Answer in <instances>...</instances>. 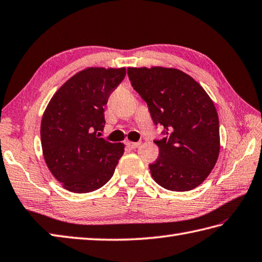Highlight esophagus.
<instances>
[{
    "label": "esophagus",
    "instance_id": "esophagus-1",
    "mask_svg": "<svg viewBox=\"0 0 262 262\" xmlns=\"http://www.w3.org/2000/svg\"><path fill=\"white\" fill-rule=\"evenodd\" d=\"M126 144H127V146H128V147H130V148H136V147H138V146L141 145V142H127Z\"/></svg>",
    "mask_w": 262,
    "mask_h": 262
}]
</instances>
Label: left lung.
<instances>
[{
	"mask_svg": "<svg viewBox=\"0 0 262 262\" xmlns=\"http://www.w3.org/2000/svg\"><path fill=\"white\" fill-rule=\"evenodd\" d=\"M134 90L146 102L165 137L155 141L159 157L148 165L169 191L186 192L204 182L218 160L219 119L212 100L191 76L175 68H128Z\"/></svg>",
	"mask_w": 262,
	"mask_h": 262,
	"instance_id": "left-lung-1",
	"label": "left lung"
}]
</instances>
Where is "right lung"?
<instances>
[{
  "instance_id": "right-lung-1",
  "label": "right lung",
  "mask_w": 262,
  "mask_h": 262,
  "mask_svg": "<svg viewBox=\"0 0 262 262\" xmlns=\"http://www.w3.org/2000/svg\"><path fill=\"white\" fill-rule=\"evenodd\" d=\"M126 76L125 68H86L56 91L43 114L40 141L46 166L62 186L89 193L110 181L122 143L100 137L104 105Z\"/></svg>"
}]
</instances>
